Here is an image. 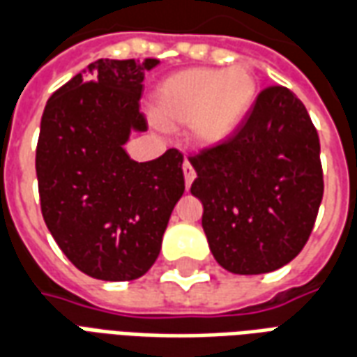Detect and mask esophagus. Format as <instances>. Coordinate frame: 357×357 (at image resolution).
I'll use <instances>...</instances> for the list:
<instances>
[{
  "label": "esophagus",
  "mask_w": 357,
  "mask_h": 357,
  "mask_svg": "<svg viewBox=\"0 0 357 357\" xmlns=\"http://www.w3.org/2000/svg\"><path fill=\"white\" fill-rule=\"evenodd\" d=\"M195 176H197V174H195L193 166H191V164H189L185 160V162H183V178H185V187H187V189H189V187H191V183H193Z\"/></svg>",
  "instance_id": "34e87169"
}]
</instances>
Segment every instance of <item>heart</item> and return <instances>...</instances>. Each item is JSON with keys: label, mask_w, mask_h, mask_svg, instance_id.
I'll return each mask as SVG.
<instances>
[{"label": "heart", "mask_w": 357, "mask_h": 357, "mask_svg": "<svg viewBox=\"0 0 357 357\" xmlns=\"http://www.w3.org/2000/svg\"><path fill=\"white\" fill-rule=\"evenodd\" d=\"M258 93L252 68H187L168 76L155 93L156 122L168 130L187 126L199 147H216L247 116Z\"/></svg>", "instance_id": "b5f03b06"}]
</instances>
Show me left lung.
Returning <instances> with one entry per match:
<instances>
[{
    "instance_id": "8db88e82",
    "label": "left lung",
    "mask_w": 357,
    "mask_h": 357,
    "mask_svg": "<svg viewBox=\"0 0 357 357\" xmlns=\"http://www.w3.org/2000/svg\"><path fill=\"white\" fill-rule=\"evenodd\" d=\"M191 195L216 262L231 273L283 268L306 245L323 199L319 137L291 89L266 88L239 128L191 156Z\"/></svg>"
}]
</instances>
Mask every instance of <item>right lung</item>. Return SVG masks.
I'll return each instance as SVG.
<instances>
[{
	"label": "right lung",
	"mask_w": 357,
	"mask_h": 357,
	"mask_svg": "<svg viewBox=\"0 0 357 357\" xmlns=\"http://www.w3.org/2000/svg\"><path fill=\"white\" fill-rule=\"evenodd\" d=\"M156 65L99 59L43 109L36 149L43 220L66 258L101 281L147 273L185 191L179 151L137 162L124 149L133 132H147L139 101Z\"/></svg>",
	"instance_id": "right-lung-1"
}]
</instances>
